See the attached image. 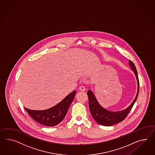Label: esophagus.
I'll list each match as a JSON object with an SVG mask.
<instances>
[{
    "instance_id": "esophagus-1",
    "label": "esophagus",
    "mask_w": 155,
    "mask_h": 155,
    "mask_svg": "<svg viewBox=\"0 0 155 155\" xmlns=\"http://www.w3.org/2000/svg\"><path fill=\"white\" fill-rule=\"evenodd\" d=\"M79 90L80 91H85V87L84 86H80L79 87Z\"/></svg>"
}]
</instances>
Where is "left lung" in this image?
<instances>
[{
    "label": "left lung",
    "mask_w": 155,
    "mask_h": 155,
    "mask_svg": "<svg viewBox=\"0 0 155 155\" xmlns=\"http://www.w3.org/2000/svg\"><path fill=\"white\" fill-rule=\"evenodd\" d=\"M129 64L132 71L134 72L135 74L138 84V90L137 95L135 96L134 101L132 102L131 104L127 108L119 111H111L107 110L101 106L93 91L91 90H89L87 91V94L89 98V107L91 116L95 121L101 125L109 127L123 121L127 116L129 111L131 110L132 107L137 99L139 93V87L138 73L134 64H133L130 60H129Z\"/></svg>",
    "instance_id": "obj_1"
}]
</instances>
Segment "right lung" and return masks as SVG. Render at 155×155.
I'll return each instance as SVG.
<instances>
[{"label":"right lung","instance_id":"1","mask_svg":"<svg viewBox=\"0 0 155 155\" xmlns=\"http://www.w3.org/2000/svg\"><path fill=\"white\" fill-rule=\"evenodd\" d=\"M76 91L67 95L60 103L44 110H32L24 107L35 121L46 127H54L61 123L67 114L68 108L74 99Z\"/></svg>","mask_w":155,"mask_h":155}]
</instances>
